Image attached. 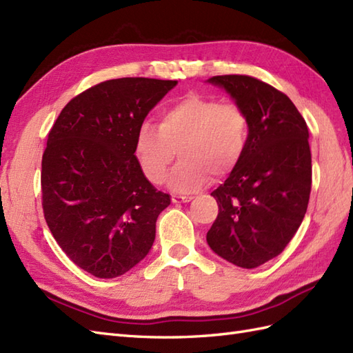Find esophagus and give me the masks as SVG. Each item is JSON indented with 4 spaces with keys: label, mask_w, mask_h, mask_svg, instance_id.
I'll return each mask as SVG.
<instances>
[{
    "label": "esophagus",
    "mask_w": 353,
    "mask_h": 353,
    "mask_svg": "<svg viewBox=\"0 0 353 353\" xmlns=\"http://www.w3.org/2000/svg\"><path fill=\"white\" fill-rule=\"evenodd\" d=\"M192 200V196L191 195H182V194H173L171 195V201L173 203H188V201H191Z\"/></svg>",
    "instance_id": "1"
}]
</instances>
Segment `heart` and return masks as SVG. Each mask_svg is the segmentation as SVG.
<instances>
[{"mask_svg": "<svg viewBox=\"0 0 353 353\" xmlns=\"http://www.w3.org/2000/svg\"><path fill=\"white\" fill-rule=\"evenodd\" d=\"M249 141L248 113L236 103L188 94L161 112L158 130L143 122L134 140V155L150 183L164 182L176 158L182 161L170 177L171 188L192 191L210 176L223 179L239 167Z\"/></svg>", "mask_w": 353, "mask_h": 353, "instance_id": "obj_1", "label": "heart"}]
</instances>
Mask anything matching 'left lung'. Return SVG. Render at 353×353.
Listing matches in <instances>:
<instances>
[{
  "label": "left lung",
  "instance_id": "8db88e82",
  "mask_svg": "<svg viewBox=\"0 0 353 353\" xmlns=\"http://www.w3.org/2000/svg\"><path fill=\"white\" fill-rule=\"evenodd\" d=\"M248 113L249 141L239 167L212 195L218 218L207 232L214 254L255 268L282 252L304 219L312 191L309 130L279 89L245 74L209 79Z\"/></svg>",
  "mask_w": 353,
  "mask_h": 353
}]
</instances>
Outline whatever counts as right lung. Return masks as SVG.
<instances>
[{"label":"right lung","mask_w":353,"mask_h":353,"mask_svg":"<svg viewBox=\"0 0 353 353\" xmlns=\"http://www.w3.org/2000/svg\"><path fill=\"white\" fill-rule=\"evenodd\" d=\"M176 80L112 79L62 108L41 159L44 219L61 249L95 277L125 274L148 255L170 195L143 176L134 140Z\"/></svg>","instance_id":"right-lung-1"}]
</instances>
